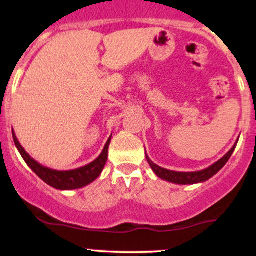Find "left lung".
<instances>
[{
  "mask_svg": "<svg viewBox=\"0 0 256 256\" xmlns=\"http://www.w3.org/2000/svg\"><path fill=\"white\" fill-rule=\"evenodd\" d=\"M238 142V140H237ZM237 142L234 143V146L230 150L228 153H226L220 160L212 164V166L206 168V169L200 170V171H193V172H180V171H172L164 169V168H160L159 165L154 164L153 162L150 159V156L146 154V158H147L148 164L150 165L152 170L154 171L158 178L162 180H165V181L171 182V184H202V182H206L209 178H212V176L216 175L222 168L226 165V162H228V159L231 158L232 153L234 152L236 146H237Z\"/></svg>",
  "mask_w": 256,
  "mask_h": 256,
  "instance_id": "1",
  "label": "left lung"
}]
</instances>
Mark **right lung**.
<instances>
[{
	"label": "right lung",
	"mask_w": 256,
	"mask_h": 256,
	"mask_svg": "<svg viewBox=\"0 0 256 256\" xmlns=\"http://www.w3.org/2000/svg\"><path fill=\"white\" fill-rule=\"evenodd\" d=\"M12 134L16 150H19L20 156H23L24 162H26L28 166H29L30 169L42 180V181L46 182V184H50V187L60 190H78V188H82L87 186V184H92L103 171V168H104L106 162V158H108V147L109 144H110L112 140L110 136L108 138V141H106L102 153H100V156H98L96 160H94L92 162L85 165V166L78 168V169L60 171L44 166L40 162H38L35 159L32 158V156L25 152L24 148L22 147V144L19 143L13 130Z\"/></svg>",
	"instance_id": "add662e5"
}]
</instances>
